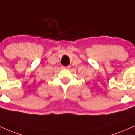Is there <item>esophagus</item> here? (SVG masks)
I'll return each instance as SVG.
<instances>
[{"label":"esophagus","instance_id":"1","mask_svg":"<svg viewBox=\"0 0 135 135\" xmlns=\"http://www.w3.org/2000/svg\"><path fill=\"white\" fill-rule=\"evenodd\" d=\"M70 66H62V69H69Z\"/></svg>","mask_w":135,"mask_h":135}]
</instances>
